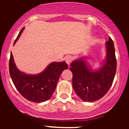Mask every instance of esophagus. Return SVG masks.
I'll use <instances>...</instances> for the list:
<instances>
[{"mask_svg": "<svg viewBox=\"0 0 129 129\" xmlns=\"http://www.w3.org/2000/svg\"><path fill=\"white\" fill-rule=\"evenodd\" d=\"M73 58L72 56H67V57L65 58V61H66V62L67 64H68V65H69L70 63H71V62L72 61H73Z\"/></svg>", "mask_w": 129, "mask_h": 129, "instance_id": "esophagus-1", "label": "esophagus"}]
</instances>
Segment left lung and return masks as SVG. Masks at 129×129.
Returning <instances> with one entry per match:
<instances>
[{
	"instance_id": "1",
	"label": "left lung",
	"mask_w": 129,
	"mask_h": 129,
	"mask_svg": "<svg viewBox=\"0 0 129 129\" xmlns=\"http://www.w3.org/2000/svg\"><path fill=\"white\" fill-rule=\"evenodd\" d=\"M106 47V59L98 70H93L83 59L76 60L70 64L73 87L77 96L85 102H94L102 98L112 85L117 62L114 43L110 37Z\"/></svg>"
}]
</instances>
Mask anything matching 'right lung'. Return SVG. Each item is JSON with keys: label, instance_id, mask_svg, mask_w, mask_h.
Listing matches in <instances>:
<instances>
[{"label": "right lung", "instance_id": "right-lung-1", "mask_svg": "<svg viewBox=\"0 0 129 129\" xmlns=\"http://www.w3.org/2000/svg\"><path fill=\"white\" fill-rule=\"evenodd\" d=\"M23 29L24 27L19 32L13 45ZM9 65L12 82L19 92L27 100L37 103L45 102L51 98L55 90L60 76L63 70L68 68L65 61L52 62L38 75H27L16 68L12 52Z\"/></svg>", "mask_w": 129, "mask_h": 129}]
</instances>
